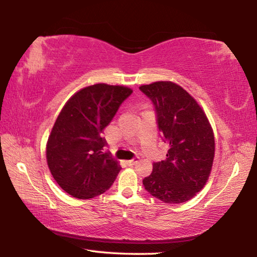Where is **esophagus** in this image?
I'll use <instances>...</instances> for the list:
<instances>
[{
    "label": "esophagus",
    "instance_id": "34e87169",
    "mask_svg": "<svg viewBox=\"0 0 257 257\" xmlns=\"http://www.w3.org/2000/svg\"><path fill=\"white\" fill-rule=\"evenodd\" d=\"M137 161H138V159H137V158H134V159H132V160L127 161V164L129 165V167H132V165H135V164L137 163Z\"/></svg>",
    "mask_w": 257,
    "mask_h": 257
}]
</instances>
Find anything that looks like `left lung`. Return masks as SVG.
<instances>
[{"mask_svg":"<svg viewBox=\"0 0 257 257\" xmlns=\"http://www.w3.org/2000/svg\"><path fill=\"white\" fill-rule=\"evenodd\" d=\"M139 89L155 107L167 159L153 163L143 180L145 189L168 204L189 201L206 184L214 159V135L202 107L172 81H156Z\"/></svg>","mask_w":257,"mask_h":257,"instance_id":"obj_1","label":"left lung"}]
</instances>
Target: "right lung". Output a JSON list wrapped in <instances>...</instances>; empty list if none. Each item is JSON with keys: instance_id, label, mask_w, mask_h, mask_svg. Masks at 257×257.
Masks as SVG:
<instances>
[{"instance_id": "add662e5", "label": "right lung", "mask_w": 257, "mask_h": 257, "mask_svg": "<svg viewBox=\"0 0 257 257\" xmlns=\"http://www.w3.org/2000/svg\"><path fill=\"white\" fill-rule=\"evenodd\" d=\"M133 90L96 84L69 99L52 128L46 159L58 185L72 197L87 199L103 194L114 182L120 165L103 152L101 134Z\"/></svg>"}]
</instances>
